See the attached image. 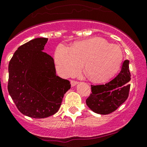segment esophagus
I'll use <instances>...</instances> for the list:
<instances>
[{"label": "esophagus", "instance_id": "1", "mask_svg": "<svg viewBox=\"0 0 147 147\" xmlns=\"http://www.w3.org/2000/svg\"><path fill=\"white\" fill-rule=\"evenodd\" d=\"M78 83V82L75 81V80H71V86H73V87L76 86Z\"/></svg>", "mask_w": 147, "mask_h": 147}]
</instances>
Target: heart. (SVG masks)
I'll list each match as a JSON object with an SVG mask.
<instances>
[{"label":"heart","mask_w":147,"mask_h":147,"mask_svg":"<svg viewBox=\"0 0 147 147\" xmlns=\"http://www.w3.org/2000/svg\"><path fill=\"white\" fill-rule=\"evenodd\" d=\"M123 59L121 48L101 38L76 42L72 47L61 43L55 53L57 71L64 77L77 74L84 64L86 74L97 82L107 80L119 69Z\"/></svg>","instance_id":"1"}]
</instances>
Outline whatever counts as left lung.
Segmentation results:
<instances>
[{
    "label": "left lung",
    "mask_w": 147,
    "mask_h": 147,
    "mask_svg": "<svg viewBox=\"0 0 147 147\" xmlns=\"http://www.w3.org/2000/svg\"><path fill=\"white\" fill-rule=\"evenodd\" d=\"M130 74L129 61L125 60L121 71L105 85L91 86L92 94L86 99V105L94 113L107 115L116 111L127 99L130 90Z\"/></svg>",
    "instance_id": "obj_1"
}]
</instances>
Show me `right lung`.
<instances>
[{"label": "right lung", "instance_id": "1", "mask_svg": "<svg viewBox=\"0 0 147 147\" xmlns=\"http://www.w3.org/2000/svg\"><path fill=\"white\" fill-rule=\"evenodd\" d=\"M46 38H36L17 48L8 66L7 90L18 110L26 116L44 118L60 108L71 88L57 76L54 59L44 53Z\"/></svg>", "mask_w": 147, "mask_h": 147}]
</instances>
